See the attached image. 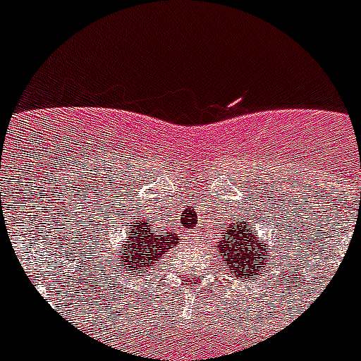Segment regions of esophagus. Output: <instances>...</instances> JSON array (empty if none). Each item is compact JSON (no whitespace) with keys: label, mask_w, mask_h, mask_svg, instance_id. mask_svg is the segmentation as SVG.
Listing matches in <instances>:
<instances>
[{"label":"esophagus","mask_w":361,"mask_h":361,"mask_svg":"<svg viewBox=\"0 0 361 361\" xmlns=\"http://www.w3.org/2000/svg\"><path fill=\"white\" fill-rule=\"evenodd\" d=\"M184 238L188 240V244H193L195 242V231H186L184 233Z\"/></svg>","instance_id":"obj_1"}]
</instances>
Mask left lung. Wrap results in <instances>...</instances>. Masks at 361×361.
Masks as SVG:
<instances>
[{"label": "left lung", "instance_id": "8db88e82", "mask_svg": "<svg viewBox=\"0 0 361 361\" xmlns=\"http://www.w3.org/2000/svg\"><path fill=\"white\" fill-rule=\"evenodd\" d=\"M216 245L220 247L222 258H226L224 262L228 267H231L233 273H237L244 282L245 279L255 280V275H258L266 262L262 244L257 240L255 233H250V226L242 224V220L233 224Z\"/></svg>", "mask_w": 361, "mask_h": 361}]
</instances>
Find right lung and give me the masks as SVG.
I'll return each instance as SVG.
<instances>
[{"label":"right lung","instance_id":"obj_1","mask_svg":"<svg viewBox=\"0 0 361 361\" xmlns=\"http://www.w3.org/2000/svg\"><path fill=\"white\" fill-rule=\"evenodd\" d=\"M130 229L132 231L126 235L123 251L117 253L119 260L110 276V280L114 279V286L116 288L121 286V289L124 288L123 279H128V273H135V271L142 275L148 273L149 267L157 264L159 257L168 253L171 245L178 242L173 231H153L145 220L133 222Z\"/></svg>","mask_w":361,"mask_h":361}]
</instances>
